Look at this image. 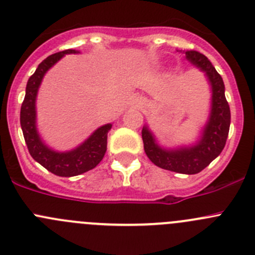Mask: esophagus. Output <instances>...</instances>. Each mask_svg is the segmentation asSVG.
I'll return each instance as SVG.
<instances>
[{"label": "esophagus", "instance_id": "34e87169", "mask_svg": "<svg viewBox=\"0 0 255 255\" xmlns=\"http://www.w3.org/2000/svg\"><path fill=\"white\" fill-rule=\"evenodd\" d=\"M130 104H132L133 107H135V108H142L143 107V101H142L141 98H138V97H134V98H132V102H130Z\"/></svg>", "mask_w": 255, "mask_h": 255}]
</instances>
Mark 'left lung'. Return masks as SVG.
Segmentation results:
<instances>
[{"label": "left lung", "instance_id": "8db88e82", "mask_svg": "<svg viewBox=\"0 0 255 255\" xmlns=\"http://www.w3.org/2000/svg\"><path fill=\"white\" fill-rule=\"evenodd\" d=\"M186 59L200 71H203L210 85V111L205 125L201 127L199 137L194 143L163 147L149 129L143 126L142 139L144 152L149 160L158 167L172 172L195 175L210 165L224 149L230 127V108L225 98V85L223 78L216 71L208 58L200 52L185 51Z\"/></svg>", "mask_w": 255, "mask_h": 255}]
</instances>
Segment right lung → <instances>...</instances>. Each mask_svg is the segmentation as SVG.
Returning a JSON list of instances; mask_svg holds the SVG:
<instances>
[{
    "label": "right lung",
    "instance_id": "1",
    "mask_svg": "<svg viewBox=\"0 0 255 255\" xmlns=\"http://www.w3.org/2000/svg\"><path fill=\"white\" fill-rule=\"evenodd\" d=\"M78 50H64L47 56L39 64L28 79L26 94L21 106L20 123L31 157L47 171L61 177H71L92 170L103 160L107 151V138L112 123L101 126L84 142L69 151H56L41 138L36 125V99L45 74L68 54H79Z\"/></svg>",
    "mask_w": 255,
    "mask_h": 255
}]
</instances>
